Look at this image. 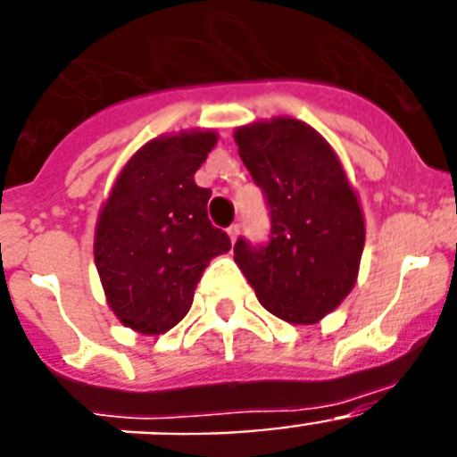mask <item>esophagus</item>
<instances>
[{
    "label": "esophagus",
    "mask_w": 457,
    "mask_h": 457,
    "mask_svg": "<svg viewBox=\"0 0 457 457\" xmlns=\"http://www.w3.org/2000/svg\"><path fill=\"white\" fill-rule=\"evenodd\" d=\"M237 236H240V224L228 226V237H231V240L236 242V240H237Z\"/></svg>",
    "instance_id": "1"
}]
</instances>
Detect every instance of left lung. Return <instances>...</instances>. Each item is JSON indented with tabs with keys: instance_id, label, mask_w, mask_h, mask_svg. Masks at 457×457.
<instances>
[{
	"instance_id": "obj_1",
	"label": "left lung",
	"mask_w": 457,
	"mask_h": 457,
	"mask_svg": "<svg viewBox=\"0 0 457 457\" xmlns=\"http://www.w3.org/2000/svg\"><path fill=\"white\" fill-rule=\"evenodd\" d=\"M236 144L270 210L268 240L237 237V268L270 313L313 325L357 281L366 236L357 196L332 146L302 120L245 125Z\"/></svg>"
}]
</instances>
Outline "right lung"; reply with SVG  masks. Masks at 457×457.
I'll return each mask as SVG.
<instances>
[{
	"instance_id": "obj_1",
	"label": "right lung",
	"mask_w": 457,
	"mask_h": 457,
	"mask_svg": "<svg viewBox=\"0 0 457 457\" xmlns=\"http://www.w3.org/2000/svg\"><path fill=\"white\" fill-rule=\"evenodd\" d=\"M215 132H183L141 148L123 167L96 228V268L119 320L164 334L187 316L210 258L231 237L208 220L210 189L194 173Z\"/></svg>"
}]
</instances>
